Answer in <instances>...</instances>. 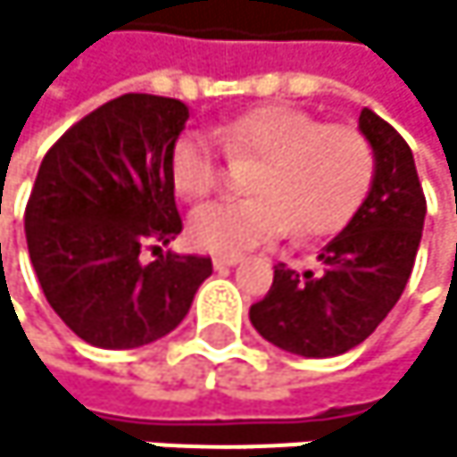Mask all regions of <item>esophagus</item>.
Returning a JSON list of instances; mask_svg holds the SVG:
<instances>
[{
    "mask_svg": "<svg viewBox=\"0 0 457 457\" xmlns=\"http://www.w3.org/2000/svg\"><path fill=\"white\" fill-rule=\"evenodd\" d=\"M238 260H241V257H213V269H216V271H227L230 266H236Z\"/></svg>",
    "mask_w": 457,
    "mask_h": 457,
    "instance_id": "34e87169",
    "label": "esophagus"
}]
</instances>
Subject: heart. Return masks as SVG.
<instances>
[{"mask_svg":"<svg viewBox=\"0 0 457 457\" xmlns=\"http://www.w3.org/2000/svg\"><path fill=\"white\" fill-rule=\"evenodd\" d=\"M230 162H257L246 178L249 200L211 203L188 216L191 246L238 257L293 230L318 238L340 230L356 213L373 180V147L351 126L271 104L213 126ZM170 178L183 200H205L219 186V159L203 134H186L170 155Z\"/></svg>","mask_w":457,"mask_h":457,"instance_id":"1","label":"heart"}]
</instances>
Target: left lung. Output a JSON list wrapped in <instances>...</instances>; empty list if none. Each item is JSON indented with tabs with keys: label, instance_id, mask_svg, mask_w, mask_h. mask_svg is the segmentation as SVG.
Masks as SVG:
<instances>
[{
	"label": "left lung",
	"instance_id": "1",
	"mask_svg": "<svg viewBox=\"0 0 457 457\" xmlns=\"http://www.w3.org/2000/svg\"><path fill=\"white\" fill-rule=\"evenodd\" d=\"M359 131L376 159L364 203L320 249L318 271L298 274L279 262L271 290L249 310L260 337L287 353L326 359L364 343L414 269L428 208L411 147L370 109H361Z\"/></svg>",
	"mask_w": 457,
	"mask_h": 457
}]
</instances>
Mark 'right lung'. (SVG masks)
I'll list each match as a JSON object with an SVG mask.
<instances>
[{
  "instance_id": "1",
  "label": "right lung",
  "mask_w": 457,
  "mask_h": 457,
  "mask_svg": "<svg viewBox=\"0 0 457 457\" xmlns=\"http://www.w3.org/2000/svg\"><path fill=\"white\" fill-rule=\"evenodd\" d=\"M183 101L129 93L71 126L46 153L24 213L37 282L65 326L109 351L162 340L186 318L211 257L142 249L175 241L170 155Z\"/></svg>"
}]
</instances>
